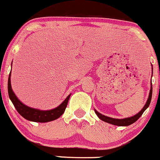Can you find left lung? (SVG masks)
Listing matches in <instances>:
<instances>
[{
  "label": "left lung",
  "mask_w": 160,
  "mask_h": 160,
  "mask_svg": "<svg viewBox=\"0 0 160 160\" xmlns=\"http://www.w3.org/2000/svg\"><path fill=\"white\" fill-rule=\"evenodd\" d=\"M152 86H151L150 93H149V96H148V98L147 102H146V104L144 105V107H143L142 110L139 112L138 114L134 115L133 117L127 118H124V119H116V118H112L107 117V116L105 115H102V114H101L100 113H98V112L96 111V110H95V114H97V116H98L101 120L103 121V122L112 124V125H118V126H127V125H131V124L134 123L135 122H137V121L140 118V117L142 115L143 113L144 112V110H145L146 109L149 107V105H150L151 100H152Z\"/></svg>",
  "instance_id": "left-lung-1"
}]
</instances>
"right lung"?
I'll return each mask as SVG.
<instances>
[{
	"mask_svg": "<svg viewBox=\"0 0 160 160\" xmlns=\"http://www.w3.org/2000/svg\"><path fill=\"white\" fill-rule=\"evenodd\" d=\"M11 74V73H10ZM10 74L8 77V92L9 98L12 102L15 108L18 111L22 117L24 118L27 120L31 121V122H48L50 121H53L55 119L58 118L63 114L65 112V108L68 104V99H69L70 95L65 98V100L62 102L59 107L57 108L53 109L50 110H39L36 109H33L31 107H28L22 103L17 98V97L15 95L14 92H12V89L11 87V81H10Z\"/></svg>",
	"mask_w": 160,
	"mask_h": 160,
	"instance_id": "1",
	"label": "right lung"
}]
</instances>
